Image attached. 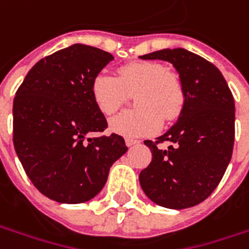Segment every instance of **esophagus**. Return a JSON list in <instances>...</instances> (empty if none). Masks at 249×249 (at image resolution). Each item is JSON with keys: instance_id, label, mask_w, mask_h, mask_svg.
<instances>
[{"instance_id": "esophagus-1", "label": "esophagus", "mask_w": 249, "mask_h": 249, "mask_svg": "<svg viewBox=\"0 0 249 249\" xmlns=\"http://www.w3.org/2000/svg\"><path fill=\"white\" fill-rule=\"evenodd\" d=\"M140 141L139 140H133V139H126V145L127 147H133V145H137Z\"/></svg>"}]
</instances>
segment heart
Returning <instances> with one entry per match:
<instances>
[{"label": "heart", "instance_id": "obj_1", "mask_svg": "<svg viewBox=\"0 0 249 249\" xmlns=\"http://www.w3.org/2000/svg\"><path fill=\"white\" fill-rule=\"evenodd\" d=\"M133 94L136 109L122 112L109 122L112 133L139 139L157 133L162 119L172 122L181 113L186 92L176 73L160 63L137 61L120 66L116 77L97 74L91 82V97L101 113L110 116L123 104L126 94Z\"/></svg>", "mask_w": 249, "mask_h": 249}]
</instances>
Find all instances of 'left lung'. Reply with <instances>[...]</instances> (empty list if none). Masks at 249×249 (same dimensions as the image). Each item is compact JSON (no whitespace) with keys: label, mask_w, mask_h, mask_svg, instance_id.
Returning <instances> with one entry per match:
<instances>
[{"label":"left lung","mask_w":249,"mask_h":249,"mask_svg":"<svg viewBox=\"0 0 249 249\" xmlns=\"http://www.w3.org/2000/svg\"><path fill=\"white\" fill-rule=\"evenodd\" d=\"M140 58L172 63L186 92L176 123L155 142L144 141L152 160L140 173L141 188L163 208L196 206L213 193L230 163L234 145L233 94L213 63L184 48H166ZM163 141L172 142L167 150L156 145Z\"/></svg>","instance_id":"1"}]
</instances>
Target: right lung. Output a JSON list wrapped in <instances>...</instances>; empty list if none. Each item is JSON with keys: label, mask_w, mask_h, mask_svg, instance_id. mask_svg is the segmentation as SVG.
Masks as SVG:
<instances>
[{"label": "right lung", "mask_w": 249, "mask_h": 249, "mask_svg": "<svg viewBox=\"0 0 249 249\" xmlns=\"http://www.w3.org/2000/svg\"><path fill=\"white\" fill-rule=\"evenodd\" d=\"M110 61L109 53L73 44L38 61L16 91L15 151L34 187L53 201H90L127 151L118 134L87 139L108 126L91 82Z\"/></svg>", "instance_id": "obj_1"}]
</instances>
